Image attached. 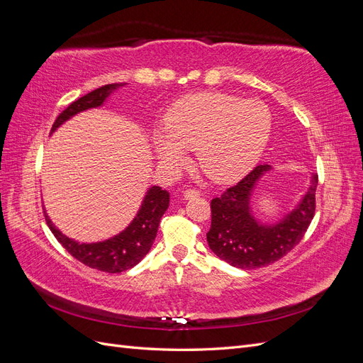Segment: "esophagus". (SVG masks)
<instances>
[{"label":"esophagus","instance_id":"esophagus-1","mask_svg":"<svg viewBox=\"0 0 363 363\" xmlns=\"http://www.w3.org/2000/svg\"><path fill=\"white\" fill-rule=\"evenodd\" d=\"M200 195V192L196 191V189H188V191H184L183 192V196H184V200H192V199H196V196Z\"/></svg>","mask_w":363,"mask_h":363}]
</instances>
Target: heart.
<instances>
[{"mask_svg":"<svg viewBox=\"0 0 363 363\" xmlns=\"http://www.w3.org/2000/svg\"><path fill=\"white\" fill-rule=\"evenodd\" d=\"M271 125V113L260 101L201 92L172 106L164 127L152 131V145L167 168L182 167L191 148H196V159L207 177L230 183L257 163L268 144Z\"/></svg>","mask_w":363,"mask_h":363,"instance_id":"obj_1","label":"heart"}]
</instances>
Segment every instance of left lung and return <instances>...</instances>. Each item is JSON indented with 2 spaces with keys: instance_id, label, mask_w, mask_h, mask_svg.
I'll list each match as a JSON object with an SVG mask.
<instances>
[{
  "instance_id": "8db88e82",
  "label": "left lung",
  "mask_w": 363,
  "mask_h": 363,
  "mask_svg": "<svg viewBox=\"0 0 363 363\" xmlns=\"http://www.w3.org/2000/svg\"><path fill=\"white\" fill-rule=\"evenodd\" d=\"M269 164H259L245 179L213 199L207 244L215 255L240 269H256L277 262L300 242L315 213L318 175L312 172L306 194L291 212L276 223H263L252 212L251 200Z\"/></svg>"
}]
</instances>
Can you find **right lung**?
Returning <instances> with one entry per match:
<instances>
[{
	"label": "right lung",
	"instance_id": "1",
	"mask_svg": "<svg viewBox=\"0 0 363 363\" xmlns=\"http://www.w3.org/2000/svg\"><path fill=\"white\" fill-rule=\"evenodd\" d=\"M125 83H112L98 87V89L86 94L79 100L71 103L57 116L56 123L52 124L51 133H54L63 123H67L72 116L79 115L89 108L101 107L107 98ZM169 206V192L162 189L160 186H151L148 188L144 200L139 207L136 216L123 232H119L113 238H108L100 242L82 244L77 240L63 235L60 230L52 224L50 216L45 212V219L52 235L67 250L72 257L80 260L84 265L104 272H123L135 265L147 256L152 242H155L160 219L167 212Z\"/></svg>",
	"mask_w": 363,
	"mask_h": 363
}]
</instances>
